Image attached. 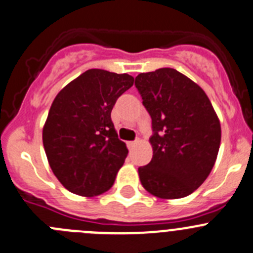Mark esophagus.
I'll list each match as a JSON object with an SVG mask.
<instances>
[{"instance_id": "1", "label": "esophagus", "mask_w": 253, "mask_h": 253, "mask_svg": "<svg viewBox=\"0 0 253 253\" xmlns=\"http://www.w3.org/2000/svg\"><path fill=\"white\" fill-rule=\"evenodd\" d=\"M136 143H138V140H134V141H128V148H129V149H133L134 146L136 145Z\"/></svg>"}]
</instances>
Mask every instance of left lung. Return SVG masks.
Here are the masks:
<instances>
[{
	"label": "left lung",
	"instance_id": "obj_1",
	"mask_svg": "<svg viewBox=\"0 0 253 253\" xmlns=\"http://www.w3.org/2000/svg\"><path fill=\"white\" fill-rule=\"evenodd\" d=\"M135 86L151 117L153 159L138 169L144 189L160 199L192 194L210 175L221 125L206 93L172 68L140 73Z\"/></svg>",
	"mask_w": 253,
	"mask_h": 253
}]
</instances>
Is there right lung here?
I'll list each match as a JSON object with an SVG mask.
<instances>
[{
  "label": "right lung",
  "instance_id": "1",
  "mask_svg": "<svg viewBox=\"0 0 253 253\" xmlns=\"http://www.w3.org/2000/svg\"><path fill=\"white\" fill-rule=\"evenodd\" d=\"M133 84L126 73L89 69L53 100L43 126V146L53 174L73 194L97 196L114 184L128 149L118 139L110 113Z\"/></svg>",
  "mask_w": 253,
  "mask_h": 253
}]
</instances>
